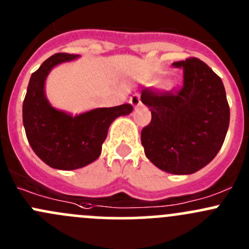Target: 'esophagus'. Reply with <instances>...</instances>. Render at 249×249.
<instances>
[{
    "mask_svg": "<svg viewBox=\"0 0 249 249\" xmlns=\"http://www.w3.org/2000/svg\"><path fill=\"white\" fill-rule=\"evenodd\" d=\"M130 104L132 105L134 107H139L141 105V96L139 92H136V94L132 95L131 97H130Z\"/></svg>",
    "mask_w": 249,
    "mask_h": 249,
    "instance_id": "obj_1",
    "label": "esophagus"
}]
</instances>
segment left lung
<instances>
[{"mask_svg":"<svg viewBox=\"0 0 249 249\" xmlns=\"http://www.w3.org/2000/svg\"><path fill=\"white\" fill-rule=\"evenodd\" d=\"M182 69L183 87L176 91L144 89L141 100L152 120L141 132L145 157L173 175H192L210 164L222 148L230 108L222 79L200 59L172 64Z\"/></svg>","mask_w":249,"mask_h":249,"instance_id":"obj_1","label":"left lung"}]
</instances>
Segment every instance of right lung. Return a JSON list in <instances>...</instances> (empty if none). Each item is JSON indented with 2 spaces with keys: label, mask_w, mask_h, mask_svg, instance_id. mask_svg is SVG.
<instances>
[{
  "label": "right lung",
  "mask_w": 249,
  "mask_h": 249,
  "mask_svg": "<svg viewBox=\"0 0 249 249\" xmlns=\"http://www.w3.org/2000/svg\"><path fill=\"white\" fill-rule=\"evenodd\" d=\"M79 55L57 53L31 74L22 104V123L30 145L37 157L57 170H76L91 164L101 154L109 125L134 107L129 104L95 108L71 115L52 106L44 84L53 67L77 59Z\"/></svg>",
  "instance_id": "obj_1"
}]
</instances>
